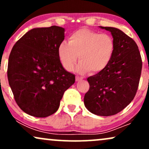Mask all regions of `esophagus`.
<instances>
[{"mask_svg": "<svg viewBox=\"0 0 149 149\" xmlns=\"http://www.w3.org/2000/svg\"><path fill=\"white\" fill-rule=\"evenodd\" d=\"M83 78V76H76V81H78V80H82Z\"/></svg>", "mask_w": 149, "mask_h": 149, "instance_id": "34e87169", "label": "esophagus"}]
</instances>
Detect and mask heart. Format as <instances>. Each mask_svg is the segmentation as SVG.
I'll return each instance as SVG.
<instances>
[{"label":"heart","mask_w":149,"mask_h":149,"mask_svg":"<svg viewBox=\"0 0 149 149\" xmlns=\"http://www.w3.org/2000/svg\"><path fill=\"white\" fill-rule=\"evenodd\" d=\"M115 52V42L109 34L81 29L70 36L69 44L63 42L58 49L59 60L67 71H72L79 56L77 71L100 73L107 68Z\"/></svg>","instance_id":"obj_1"}]
</instances>
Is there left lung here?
<instances>
[{
	"label": "left lung",
	"instance_id": "left-lung-1",
	"mask_svg": "<svg viewBox=\"0 0 149 149\" xmlns=\"http://www.w3.org/2000/svg\"><path fill=\"white\" fill-rule=\"evenodd\" d=\"M109 31L115 42V52L105 69L90 76V89L84 104L88 111L101 116H113L123 110L136 95L141 76L142 60L136 43L118 29Z\"/></svg>",
	"mask_w": 149,
	"mask_h": 149
}]
</instances>
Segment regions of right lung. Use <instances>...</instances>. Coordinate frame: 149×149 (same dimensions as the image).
Instances as JSON below:
<instances>
[{
  "label": "right lung",
  "mask_w": 149,
  "mask_h": 149,
  "mask_svg": "<svg viewBox=\"0 0 149 149\" xmlns=\"http://www.w3.org/2000/svg\"><path fill=\"white\" fill-rule=\"evenodd\" d=\"M64 29H33L18 40L9 56L8 78L19 107L32 116L45 118L58 110L64 92L75 83L66 71L58 49Z\"/></svg>",
  "instance_id": "right-lung-1"
}]
</instances>
